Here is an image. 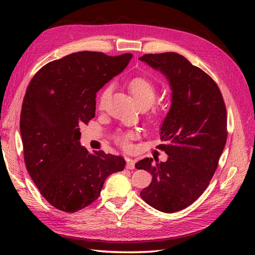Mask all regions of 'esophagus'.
Instances as JSON below:
<instances>
[{"label":"esophagus","mask_w":255,"mask_h":255,"mask_svg":"<svg viewBox=\"0 0 255 255\" xmlns=\"http://www.w3.org/2000/svg\"><path fill=\"white\" fill-rule=\"evenodd\" d=\"M127 169H129V170H132V169L135 168V160L133 158H129V157H127Z\"/></svg>","instance_id":"1"}]
</instances>
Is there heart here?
<instances>
[{"label":"heart","instance_id":"heart-1","mask_svg":"<svg viewBox=\"0 0 255 255\" xmlns=\"http://www.w3.org/2000/svg\"><path fill=\"white\" fill-rule=\"evenodd\" d=\"M128 88L132 92V95L135 99L137 104L139 105L141 109H148L149 106L153 104L156 98V88L154 86V84L146 78H142V76H138V78H134L132 81L128 83ZM112 94V86H106L100 94L98 98V107L100 110L104 109L106 102L109 101V99ZM133 134H123L119 135L117 137V141L122 146H128V140L132 138Z\"/></svg>","mask_w":255,"mask_h":255}]
</instances>
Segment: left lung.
Returning <instances> with one entry per match:
<instances>
[{
  "mask_svg": "<svg viewBox=\"0 0 255 255\" xmlns=\"http://www.w3.org/2000/svg\"><path fill=\"white\" fill-rule=\"evenodd\" d=\"M139 59L167 79L171 105L160 126L158 146L166 161L145 157L135 167L152 174L140 192L144 201L164 213L189 206L210 184L227 142V111L216 83L177 53L145 54Z\"/></svg>",
  "mask_w": 255,
  "mask_h": 255,
  "instance_id": "left-lung-1",
  "label": "left lung"
}]
</instances>
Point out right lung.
<instances>
[{
  "instance_id": "1",
  "label": "right lung",
  "mask_w": 255,
  "mask_h": 255,
  "mask_svg": "<svg viewBox=\"0 0 255 255\" xmlns=\"http://www.w3.org/2000/svg\"><path fill=\"white\" fill-rule=\"evenodd\" d=\"M132 57L73 53L43 66L28 85L20 119L24 161L42 197L59 211L88 206L106 177L126 167L121 156L84 148L80 126L95 117L97 92Z\"/></svg>"
}]
</instances>
